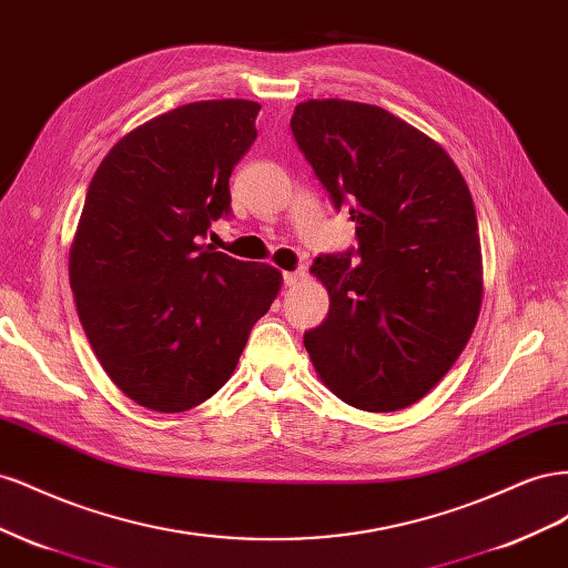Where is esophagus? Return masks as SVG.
I'll list each match as a JSON object with an SVG mask.
<instances>
[{
	"instance_id": "1",
	"label": "esophagus",
	"mask_w": 568,
	"mask_h": 568,
	"mask_svg": "<svg viewBox=\"0 0 568 568\" xmlns=\"http://www.w3.org/2000/svg\"><path fill=\"white\" fill-rule=\"evenodd\" d=\"M303 277H305V272H303V270H294V272H284V274H282V280H284V284H286V286H294V284H298Z\"/></svg>"
}]
</instances>
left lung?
<instances>
[{"label":"left lung","instance_id":"left-lung-1","mask_svg":"<svg viewBox=\"0 0 568 568\" xmlns=\"http://www.w3.org/2000/svg\"><path fill=\"white\" fill-rule=\"evenodd\" d=\"M291 132L357 239V251L315 257L329 313L305 348L343 403L403 409L448 374L480 311L469 186L440 144L379 106L303 101Z\"/></svg>","mask_w":568,"mask_h":568}]
</instances>
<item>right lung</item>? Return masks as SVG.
Listing matches in <instances>:
<instances>
[{
  "mask_svg": "<svg viewBox=\"0 0 568 568\" xmlns=\"http://www.w3.org/2000/svg\"><path fill=\"white\" fill-rule=\"evenodd\" d=\"M261 106L194 101L125 134L101 161L71 248L92 351L136 405L184 412L232 376L282 274L203 244L232 215L230 178Z\"/></svg>",
  "mask_w": 568,
  "mask_h": 568,
  "instance_id": "add662e5",
  "label": "right lung"
}]
</instances>
